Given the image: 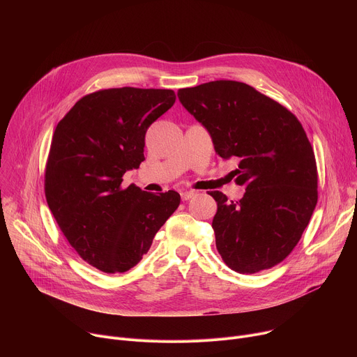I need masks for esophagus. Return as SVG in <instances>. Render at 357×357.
<instances>
[{"mask_svg": "<svg viewBox=\"0 0 357 357\" xmlns=\"http://www.w3.org/2000/svg\"><path fill=\"white\" fill-rule=\"evenodd\" d=\"M196 195V192L195 190H183V192H181V197H182V200H189L190 197H193Z\"/></svg>", "mask_w": 357, "mask_h": 357, "instance_id": "esophagus-1", "label": "esophagus"}]
</instances>
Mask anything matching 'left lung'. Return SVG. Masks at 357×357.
Wrapping results in <instances>:
<instances>
[{"mask_svg": "<svg viewBox=\"0 0 357 357\" xmlns=\"http://www.w3.org/2000/svg\"><path fill=\"white\" fill-rule=\"evenodd\" d=\"M182 106L203 126L223 160H237L238 202L219 190L216 247L240 274L281 263L299 241L318 202L312 145L298 119L275 100L236 80L179 89Z\"/></svg>", "mask_w": 357, "mask_h": 357, "instance_id": "1", "label": "left lung"}]
</instances>
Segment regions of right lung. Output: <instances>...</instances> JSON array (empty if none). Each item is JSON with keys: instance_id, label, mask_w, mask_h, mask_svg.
I'll return each mask as SVG.
<instances>
[{"instance_id": "1", "label": "right lung", "mask_w": 357, "mask_h": 357, "mask_svg": "<svg viewBox=\"0 0 357 357\" xmlns=\"http://www.w3.org/2000/svg\"><path fill=\"white\" fill-rule=\"evenodd\" d=\"M175 100L168 89L98 90L56 126L45 171L47 206L79 256L100 271L137 266L179 206L175 190L121 189L123 175L145 160L148 127Z\"/></svg>"}]
</instances>
